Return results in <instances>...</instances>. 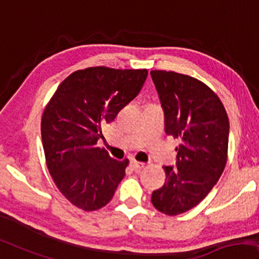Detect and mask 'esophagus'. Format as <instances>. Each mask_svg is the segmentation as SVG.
Masks as SVG:
<instances>
[{"instance_id":"esophagus-1","label":"esophagus","mask_w":259,"mask_h":259,"mask_svg":"<svg viewBox=\"0 0 259 259\" xmlns=\"http://www.w3.org/2000/svg\"><path fill=\"white\" fill-rule=\"evenodd\" d=\"M130 166L134 171H141L144 167V163H141V162H137V161H131Z\"/></svg>"}]
</instances>
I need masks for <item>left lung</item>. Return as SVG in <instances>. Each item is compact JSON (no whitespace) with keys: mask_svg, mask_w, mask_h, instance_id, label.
Segmentation results:
<instances>
[{"mask_svg":"<svg viewBox=\"0 0 259 259\" xmlns=\"http://www.w3.org/2000/svg\"><path fill=\"white\" fill-rule=\"evenodd\" d=\"M165 118V133L181 138L176 165L164 166L166 178L152 192L161 212L176 216L202 202L220 180L227 163L229 118L216 94L191 76L152 70Z\"/></svg>","mask_w":259,"mask_h":259,"instance_id":"left-lung-1","label":"left lung"}]
</instances>
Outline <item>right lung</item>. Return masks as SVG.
<instances>
[{"instance_id":"right-lung-1","label":"right lung","mask_w":259,"mask_h":259,"mask_svg":"<svg viewBox=\"0 0 259 259\" xmlns=\"http://www.w3.org/2000/svg\"><path fill=\"white\" fill-rule=\"evenodd\" d=\"M147 69L77 70L58 85L45 109L41 133L49 172L71 204L84 211L111 201L129 161L97 147L102 128L140 94Z\"/></svg>"}]
</instances>
